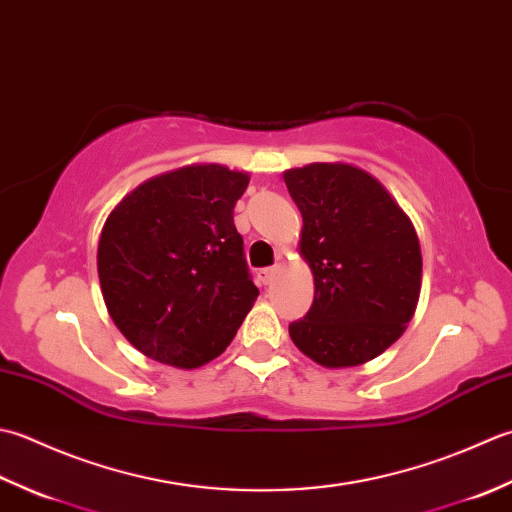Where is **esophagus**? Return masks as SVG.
<instances>
[{
	"label": "esophagus",
	"mask_w": 512,
	"mask_h": 512,
	"mask_svg": "<svg viewBox=\"0 0 512 512\" xmlns=\"http://www.w3.org/2000/svg\"><path fill=\"white\" fill-rule=\"evenodd\" d=\"M276 274H278V267H263V269H258L256 271V276H258V280L263 285H269L271 280L276 278Z\"/></svg>",
	"instance_id": "34e87169"
}]
</instances>
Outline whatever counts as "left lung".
I'll use <instances>...</instances> for the list:
<instances>
[{
  "label": "left lung",
  "mask_w": 512,
  "mask_h": 512,
  "mask_svg": "<svg viewBox=\"0 0 512 512\" xmlns=\"http://www.w3.org/2000/svg\"><path fill=\"white\" fill-rule=\"evenodd\" d=\"M302 214L300 254L314 274V305L289 325L322 367H356L402 336L420 298L415 227L380 181L347 163L287 170Z\"/></svg>",
  "instance_id": "1"
}]
</instances>
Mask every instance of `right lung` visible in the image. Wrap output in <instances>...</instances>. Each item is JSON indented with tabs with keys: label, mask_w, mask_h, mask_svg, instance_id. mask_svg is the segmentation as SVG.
Here are the masks:
<instances>
[{
	"label": "right lung",
	"mask_w": 512,
	"mask_h": 512,
	"mask_svg": "<svg viewBox=\"0 0 512 512\" xmlns=\"http://www.w3.org/2000/svg\"><path fill=\"white\" fill-rule=\"evenodd\" d=\"M247 183L223 165H187L145 181L108 216L101 294L143 356L196 369L234 340L258 296L234 225Z\"/></svg>",
	"instance_id": "1"
}]
</instances>
